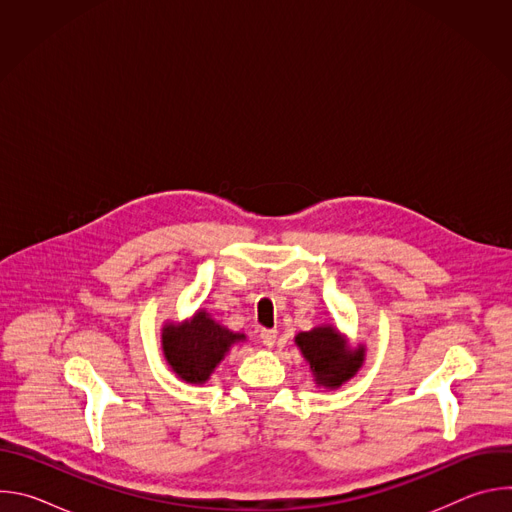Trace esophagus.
I'll list each match as a JSON object with an SVG mask.
<instances>
[{
  "instance_id": "1",
  "label": "esophagus",
  "mask_w": 512,
  "mask_h": 512,
  "mask_svg": "<svg viewBox=\"0 0 512 512\" xmlns=\"http://www.w3.org/2000/svg\"><path fill=\"white\" fill-rule=\"evenodd\" d=\"M259 338H261L263 346H267V348H273V344H275V340H277V332H275V330H261Z\"/></svg>"
}]
</instances>
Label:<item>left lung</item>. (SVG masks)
<instances>
[{"instance_id":"left-lung-1","label":"left lung","mask_w":512,"mask_h":512,"mask_svg":"<svg viewBox=\"0 0 512 512\" xmlns=\"http://www.w3.org/2000/svg\"><path fill=\"white\" fill-rule=\"evenodd\" d=\"M294 340L310 364L316 387L324 389H340L362 369L367 358V346H350L348 336L334 324L314 326L308 332L296 334Z\"/></svg>"}]
</instances>
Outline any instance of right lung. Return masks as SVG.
Segmentation results:
<instances>
[{
    "instance_id": "add662e5",
    "label": "right lung",
    "mask_w": 512,
    "mask_h": 512,
    "mask_svg": "<svg viewBox=\"0 0 512 512\" xmlns=\"http://www.w3.org/2000/svg\"><path fill=\"white\" fill-rule=\"evenodd\" d=\"M245 340L243 332L216 322L206 308H198L182 322L168 320L162 328V352L168 367L188 385H204L229 350Z\"/></svg>"
}]
</instances>
